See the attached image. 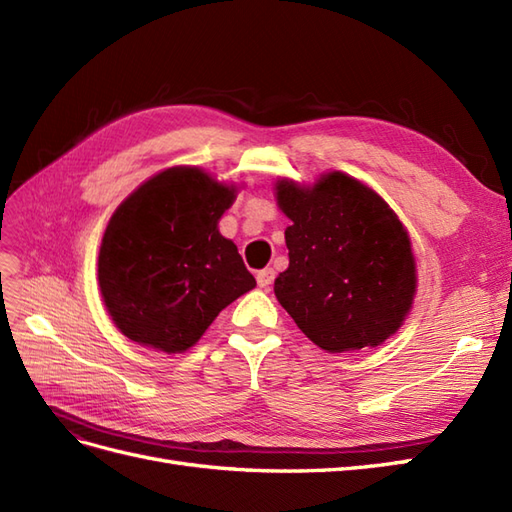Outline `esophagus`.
Here are the masks:
<instances>
[{
	"label": "esophagus",
	"mask_w": 512,
	"mask_h": 512,
	"mask_svg": "<svg viewBox=\"0 0 512 512\" xmlns=\"http://www.w3.org/2000/svg\"><path fill=\"white\" fill-rule=\"evenodd\" d=\"M273 280H275V271H273L271 267H267V269H262V271L256 273V282H258L260 288L269 290L271 284H273Z\"/></svg>",
	"instance_id": "34e87169"
}]
</instances>
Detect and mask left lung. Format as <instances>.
I'll return each instance as SVG.
<instances>
[{"instance_id":"obj_1","label":"left lung","mask_w":512,"mask_h":512,"mask_svg":"<svg viewBox=\"0 0 512 512\" xmlns=\"http://www.w3.org/2000/svg\"><path fill=\"white\" fill-rule=\"evenodd\" d=\"M277 205L290 218V265L275 297L327 352L380 346L406 320L416 292L410 237L393 209L354 177L333 170L312 188L280 179Z\"/></svg>"}]
</instances>
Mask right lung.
<instances>
[{"mask_svg": "<svg viewBox=\"0 0 512 512\" xmlns=\"http://www.w3.org/2000/svg\"><path fill=\"white\" fill-rule=\"evenodd\" d=\"M237 188L196 166L166 168L108 222L98 282L117 329L166 354L192 348L226 305L256 286L218 222Z\"/></svg>", "mask_w": 512, "mask_h": 512, "instance_id": "add662e5", "label": "right lung"}]
</instances>
